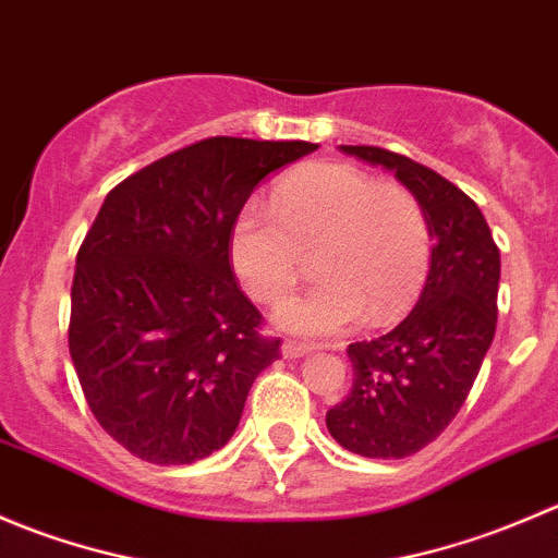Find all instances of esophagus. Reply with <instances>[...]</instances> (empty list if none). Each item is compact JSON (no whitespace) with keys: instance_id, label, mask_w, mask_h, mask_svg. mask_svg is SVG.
I'll return each mask as SVG.
<instances>
[{"instance_id":"obj_1","label":"esophagus","mask_w":558,"mask_h":558,"mask_svg":"<svg viewBox=\"0 0 558 558\" xmlns=\"http://www.w3.org/2000/svg\"><path fill=\"white\" fill-rule=\"evenodd\" d=\"M311 351H313V345H307V342H300V340H286L283 342V356L286 359H302V356H307Z\"/></svg>"}]
</instances>
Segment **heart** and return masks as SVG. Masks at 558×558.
<instances>
[{
  "instance_id": "obj_1",
  "label": "heart",
  "mask_w": 558,
  "mask_h": 558,
  "mask_svg": "<svg viewBox=\"0 0 558 558\" xmlns=\"http://www.w3.org/2000/svg\"><path fill=\"white\" fill-rule=\"evenodd\" d=\"M307 251L320 280L280 307L278 324L335 337L364 318L384 326L410 311L429 272L432 227L408 185L320 161L278 180L272 207L245 205L229 234L234 272L264 305L294 291Z\"/></svg>"
}]
</instances>
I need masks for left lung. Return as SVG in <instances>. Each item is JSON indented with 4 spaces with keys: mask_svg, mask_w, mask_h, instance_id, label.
Instances as JSON below:
<instances>
[{
    "mask_svg": "<svg viewBox=\"0 0 558 558\" xmlns=\"http://www.w3.org/2000/svg\"><path fill=\"white\" fill-rule=\"evenodd\" d=\"M342 154L393 170L424 205L432 267L413 313L375 340L351 342L353 386L326 426L348 451L404 459L446 432L497 329L499 247L481 207L440 172L375 145Z\"/></svg>",
    "mask_w": 558,
    "mask_h": 558,
    "instance_id": "obj_1",
    "label": "left lung"
}]
</instances>
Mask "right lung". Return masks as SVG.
<instances>
[{
  "instance_id": "obj_1",
  "label": "right lung",
  "mask_w": 558,
  "mask_h": 558,
  "mask_svg": "<svg viewBox=\"0 0 558 558\" xmlns=\"http://www.w3.org/2000/svg\"><path fill=\"white\" fill-rule=\"evenodd\" d=\"M315 143L207 137L107 194L77 251L70 356L99 426L150 464H191L234 435L280 337L238 286L229 234L262 178Z\"/></svg>"
}]
</instances>
